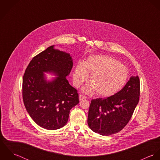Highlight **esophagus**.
<instances>
[{"instance_id": "obj_1", "label": "esophagus", "mask_w": 160, "mask_h": 160, "mask_svg": "<svg viewBox=\"0 0 160 160\" xmlns=\"http://www.w3.org/2000/svg\"><path fill=\"white\" fill-rule=\"evenodd\" d=\"M79 100H84V99H86V96H84V95H82V94H81L80 95H79Z\"/></svg>"}]
</instances>
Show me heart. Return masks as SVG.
Wrapping results in <instances>:
<instances>
[{
	"label": "heart",
	"mask_w": 160,
	"mask_h": 160,
	"mask_svg": "<svg viewBox=\"0 0 160 160\" xmlns=\"http://www.w3.org/2000/svg\"><path fill=\"white\" fill-rule=\"evenodd\" d=\"M91 73V82L86 85V93L95 92L100 97H110L120 91L129 78L128 68L108 55H93L85 62H79L74 72L73 83L80 87Z\"/></svg>",
	"instance_id": "heart-1"
}]
</instances>
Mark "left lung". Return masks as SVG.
<instances>
[{"label":"left lung","mask_w":160,"mask_h":160,"mask_svg":"<svg viewBox=\"0 0 160 160\" xmlns=\"http://www.w3.org/2000/svg\"><path fill=\"white\" fill-rule=\"evenodd\" d=\"M140 97V79L132 76L114 95L92 99L88 123L93 132L110 136L121 131L130 121Z\"/></svg>","instance_id":"left-lung-1"}]
</instances>
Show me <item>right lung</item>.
I'll list each match as a JSON object with an SVG mask.
<instances>
[{
    "mask_svg": "<svg viewBox=\"0 0 160 160\" xmlns=\"http://www.w3.org/2000/svg\"><path fill=\"white\" fill-rule=\"evenodd\" d=\"M48 47L29 62L23 75L22 95L25 108L41 128L55 130L63 127L70 110L78 105V91L66 78L72 68L69 54ZM53 71L59 77L47 83L43 72Z\"/></svg>",
    "mask_w": 160,
    "mask_h": 160,
    "instance_id": "right-lung-1",
    "label": "right lung"
}]
</instances>
